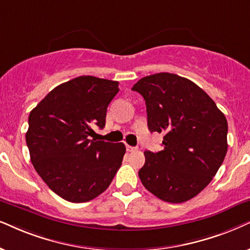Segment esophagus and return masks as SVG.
Listing matches in <instances>:
<instances>
[{
    "instance_id": "obj_1",
    "label": "esophagus",
    "mask_w": 250,
    "mask_h": 250,
    "mask_svg": "<svg viewBox=\"0 0 250 250\" xmlns=\"http://www.w3.org/2000/svg\"><path fill=\"white\" fill-rule=\"evenodd\" d=\"M125 148H127L128 152H132V151L136 150L135 146H130V145H125Z\"/></svg>"
}]
</instances>
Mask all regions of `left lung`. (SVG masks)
<instances>
[{
	"label": "left lung",
	"mask_w": 250,
	"mask_h": 250,
	"mask_svg": "<svg viewBox=\"0 0 250 250\" xmlns=\"http://www.w3.org/2000/svg\"><path fill=\"white\" fill-rule=\"evenodd\" d=\"M132 90L145 100L148 130L164 134V150L144 152L142 183L165 202L190 200L209 185L226 156L225 115L200 86L175 74L146 76Z\"/></svg>",
	"instance_id": "obj_1"
}]
</instances>
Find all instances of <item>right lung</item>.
Returning a JSON list of instances; mask_svg holds the SVG:
<instances>
[{
    "instance_id": "add662e5",
    "label": "right lung",
    "mask_w": 250,
    "mask_h": 250,
    "mask_svg": "<svg viewBox=\"0 0 250 250\" xmlns=\"http://www.w3.org/2000/svg\"><path fill=\"white\" fill-rule=\"evenodd\" d=\"M119 82L80 76L53 88L28 116L26 144L37 173L72 203L88 202L108 188L125 146L88 140L93 125L105 127L107 107Z\"/></svg>"
}]
</instances>
